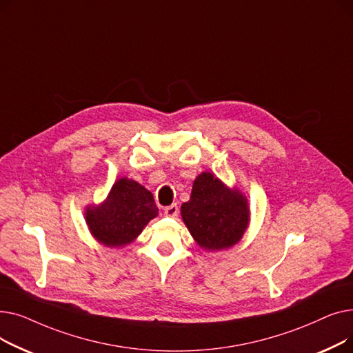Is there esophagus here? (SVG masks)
Listing matches in <instances>:
<instances>
[{
	"label": "esophagus",
	"mask_w": 353,
	"mask_h": 353,
	"mask_svg": "<svg viewBox=\"0 0 353 353\" xmlns=\"http://www.w3.org/2000/svg\"><path fill=\"white\" fill-rule=\"evenodd\" d=\"M164 214H165L167 217H176V216L179 214V208H177V205L167 206V208L164 209Z\"/></svg>",
	"instance_id": "obj_1"
}]
</instances>
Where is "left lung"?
<instances>
[{
	"mask_svg": "<svg viewBox=\"0 0 353 353\" xmlns=\"http://www.w3.org/2000/svg\"><path fill=\"white\" fill-rule=\"evenodd\" d=\"M180 212L194 242L208 252L237 245L250 221L246 196L209 172L194 179L190 200L183 203Z\"/></svg>",
	"mask_w": 353,
	"mask_h": 353,
	"instance_id": "8db88e82",
	"label": "left lung"
}]
</instances>
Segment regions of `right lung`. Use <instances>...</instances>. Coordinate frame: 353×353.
<instances>
[{
	"mask_svg": "<svg viewBox=\"0 0 353 353\" xmlns=\"http://www.w3.org/2000/svg\"><path fill=\"white\" fill-rule=\"evenodd\" d=\"M157 214L152 192L127 177L116 180L100 205H88L84 210L91 236L105 248H124L133 243Z\"/></svg>",
	"mask_w": 353,
	"mask_h": 353,
	"instance_id": "add662e5",
	"label": "right lung"
}]
</instances>
